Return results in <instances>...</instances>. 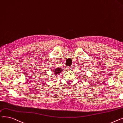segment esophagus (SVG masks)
<instances>
[{
	"label": "esophagus",
	"mask_w": 123,
	"mask_h": 123,
	"mask_svg": "<svg viewBox=\"0 0 123 123\" xmlns=\"http://www.w3.org/2000/svg\"><path fill=\"white\" fill-rule=\"evenodd\" d=\"M67 69L68 70H71L72 69H73V68H72L71 67H68L67 68Z\"/></svg>",
	"instance_id": "1"
}]
</instances>
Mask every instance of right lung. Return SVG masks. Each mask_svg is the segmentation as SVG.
Instances as JSON below:
<instances>
[{"label": "right lung", "instance_id": "obj_1", "mask_svg": "<svg viewBox=\"0 0 123 123\" xmlns=\"http://www.w3.org/2000/svg\"><path fill=\"white\" fill-rule=\"evenodd\" d=\"M62 71V68H57L56 69H55V75H57V74H60V73H61V72Z\"/></svg>", "mask_w": 123, "mask_h": 123}]
</instances>
